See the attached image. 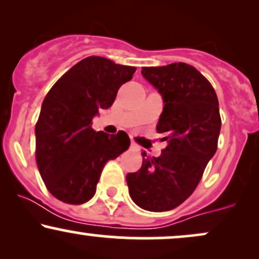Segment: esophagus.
<instances>
[{"label": "esophagus", "instance_id": "34e87169", "mask_svg": "<svg viewBox=\"0 0 259 259\" xmlns=\"http://www.w3.org/2000/svg\"><path fill=\"white\" fill-rule=\"evenodd\" d=\"M130 148H132V150H134V151H140L139 145H136L134 141H132V144H130Z\"/></svg>", "mask_w": 259, "mask_h": 259}]
</instances>
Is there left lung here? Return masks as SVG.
<instances>
[{"mask_svg": "<svg viewBox=\"0 0 259 259\" xmlns=\"http://www.w3.org/2000/svg\"><path fill=\"white\" fill-rule=\"evenodd\" d=\"M142 76L163 100L157 133L167 147L159 157L142 152V167L126 175L129 195L142 209H174L194 192L217 151L222 120L209 81L192 65L144 67Z\"/></svg>", "mask_w": 259, "mask_h": 259, "instance_id": "left-lung-1", "label": "left lung"}]
</instances>
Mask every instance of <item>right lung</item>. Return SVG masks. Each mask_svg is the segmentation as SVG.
Returning <instances> with one entry per match:
<instances>
[{
	"instance_id": "add662e5",
	"label": "right lung",
	"mask_w": 259,
	"mask_h": 259,
	"mask_svg": "<svg viewBox=\"0 0 259 259\" xmlns=\"http://www.w3.org/2000/svg\"><path fill=\"white\" fill-rule=\"evenodd\" d=\"M135 70L91 56L70 68L45 97L35 126L36 163L47 190L59 201L91 200L106 163L129 148L126 133L95 132L91 121L99 109L113 105Z\"/></svg>"
}]
</instances>
